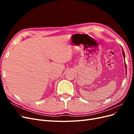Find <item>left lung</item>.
Returning a JSON list of instances; mask_svg holds the SVG:
<instances>
[{"mask_svg":"<svg viewBox=\"0 0 134 134\" xmlns=\"http://www.w3.org/2000/svg\"><path fill=\"white\" fill-rule=\"evenodd\" d=\"M121 47H122V46H121ZM122 54H123V56H124V59H125V52H124V50H123V48H122ZM125 68H126V75L127 74V68H126V63H125Z\"/></svg>","mask_w":134,"mask_h":134,"instance_id":"8db88e82","label":"left lung"}]
</instances>
